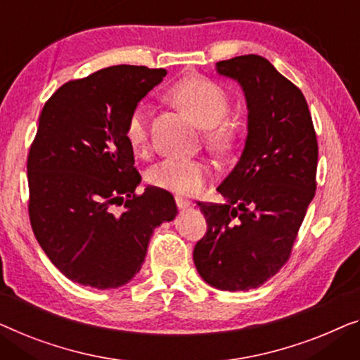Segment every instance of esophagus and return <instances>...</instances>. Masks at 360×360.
I'll return each instance as SVG.
<instances>
[{
    "label": "esophagus",
    "instance_id": "1",
    "mask_svg": "<svg viewBox=\"0 0 360 360\" xmlns=\"http://www.w3.org/2000/svg\"><path fill=\"white\" fill-rule=\"evenodd\" d=\"M176 205L179 207V209H187V207L191 205V200H187V199H182V197H176Z\"/></svg>",
    "mask_w": 360,
    "mask_h": 360
}]
</instances>
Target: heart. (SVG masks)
Masks as SVG:
<instances>
[{
  "label": "heart",
  "instance_id": "b5f03b06",
  "mask_svg": "<svg viewBox=\"0 0 360 360\" xmlns=\"http://www.w3.org/2000/svg\"><path fill=\"white\" fill-rule=\"evenodd\" d=\"M171 98L184 108L200 127L207 130V139L215 146H225L230 141L231 131L224 124L230 110L229 94L214 81L191 77L181 79L171 89ZM125 136L131 148L140 150L146 143V108L139 104L130 114ZM209 169L202 161L168 158L160 161L148 171V181L156 187L173 191L179 195H194L204 187Z\"/></svg>",
  "mask_w": 360,
  "mask_h": 360
}]
</instances>
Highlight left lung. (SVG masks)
Masks as SVG:
<instances>
[{"label":"left lung","mask_w":360,"mask_h":360,"mask_svg":"<svg viewBox=\"0 0 360 360\" xmlns=\"http://www.w3.org/2000/svg\"><path fill=\"white\" fill-rule=\"evenodd\" d=\"M235 79L248 109L243 153L217 191L199 202L207 233L194 248L202 279L219 290H250L279 272L316 189L318 143L302 91L259 55L215 65Z\"/></svg>","instance_id":"8db88e82"}]
</instances>
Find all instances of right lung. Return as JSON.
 Segmentation results:
<instances>
[{"mask_svg": "<svg viewBox=\"0 0 360 360\" xmlns=\"http://www.w3.org/2000/svg\"><path fill=\"white\" fill-rule=\"evenodd\" d=\"M165 77L135 65L99 70L65 83L40 114L27 158L30 225L53 266L81 285L130 282L153 230L178 215L169 192L135 194L141 178L125 136L130 114Z\"/></svg>", "mask_w": 360, "mask_h": 360, "instance_id": "add662e5", "label": "right lung"}]
</instances>
